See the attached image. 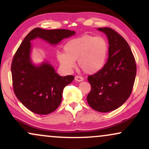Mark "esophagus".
Instances as JSON below:
<instances>
[{"mask_svg": "<svg viewBox=\"0 0 149 149\" xmlns=\"http://www.w3.org/2000/svg\"><path fill=\"white\" fill-rule=\"evenodd\" d=\"M75 81H77L78 82H80V81H82L83 80H84V77H81V76H79V75H77L76 77H75Z\"/></svg>", "mask_w": 149, "mask_h": 149, "instance_id": "esophagus-1", "label": "esophagus"}]
</instances>
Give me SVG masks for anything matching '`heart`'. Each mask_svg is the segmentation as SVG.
Here are the masks:
<instances>
[{"label":"heart","mask_w":149,"mask_h":149,"mask_svg":"<svg viewBox=\"0 0 149 149\" xmlns=\"http://www.w3.org/2000/svg\"><path fill=\"white\" fill-rule=\"evenodd\" d=\"M64 52H59L57 57L63 68L70 70L78 61L80 68L87 74H94L103 68L107 60L109 45L101 36L84 35L69 40Z\"/></svg>","instance_id":"obj_1"}]
</instances>
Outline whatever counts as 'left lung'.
<instances>
[{
    "label": "left lung",
    "mask_w": 149,
    "mask_h": 149,
    "mask_svg": "<svg viewBox=\"0 0 149 149\" xmlns=\"http://www.w3.org/2000/svg\"><path fill=\"white\" fill-rule=\"evenodd\" d=\"M109 40V58L103 68L88 77L91 90L87 96L89 105L96 111L108 112L125 103L132 92L136 63L128 43L109 27L98 28Z\"/></svg>",
    "instance_id": "1"
}]
</instances>
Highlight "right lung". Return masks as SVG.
I'll return each mask as SVG.
<instances>
[{"instance_id":"obj_1","label":"right lung","mask_w":149,"mask_h":149,"mask_svg":"<svg viewBox=\"0 0 149 149\" xmlns=\"http://www.w3.org/2000/svg\"><path fill=\"white\" fill-rule=\"evenodd\" d=\"M67 29L44 30L35 28L25 37L13 56L11 76L15 95L24 107L37 114L46 115L59 107L63 88L74 76L61 77L48 63L36 66L30 59L31 40L40 38L51 44L74 35Z\"/></svg>"}]
</instances>
